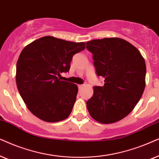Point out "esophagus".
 <instances>
[{
  "label": "esophagus",
  "instance_id": "obj_1",
  "mask_svg": "<svg viewBox=\"0 0 159 159\" xmlns=\"http://www.w3.org/2000/svg\"><path fill=\"white\" fill-rule=\"evenodd\" d=\"M78 89H82L84 86V85H83V84H80V85H78Z\"/></svg>",
  "mask_w": 159,
  "mask_h": 159
}]
</instances>
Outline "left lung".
<instances>
[{"label": "left lung", "mask_w": 159, "mask_h": 159, "mask_svg": "<svg viewBox=\"0 0 159 159\" xmlns=\"http://www.w3.org/2000/svg\"><path fill=\"white\" fill-rule=\"evenodd\" d=\"M93 54L103 86H94V94L86 102L90 116L101 124H113L129 115L136 106L145 87L146 65L143 57L129 42L119 38H105L86 43Z\"/></svg>", "instance_id": "left-lung-1"}]
</instances>
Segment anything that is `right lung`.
Instances as JSON below:
<instances>
[{
    "instance_id": "right-lung-1",
    "label": "right lung",
    "mask_w": 159,
    "mask_h": 159,
    "mask_svg": "<svg viewBox=\"0 0 159 159\" xmlns=\"http://www.w3.org/2000/svg\"><path fill=\"white\" fill-rule=\"evenodd\" d=\"M85 47L84 42L44 36L23 48L16 63V82L34 116L46 122H58L70 116L78 88L61 81V73L69 70L73 55Z\"/></svg>"
}]
</instances>
